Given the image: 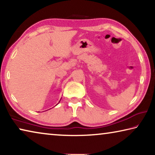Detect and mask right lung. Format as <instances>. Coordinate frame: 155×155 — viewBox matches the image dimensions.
Returning a JSON list of instances; mask_svg holds the SVG:
<instances>
[{
	"label": "right lung",
	"mask_w": 155,
	"mask_h": 155,
	"mask_svg": "<svg viewBox=\"0 0 155 155\" xmlns=\"http://www.w3.org/2000/svg\"><path fill=\"white\" fill-rule=\"evenodd\" d=\"M60 101H61V100H60ZM59 102H60V101H59Z\"/></svg>",
	"instance_id": "1"
}]
</instances>
